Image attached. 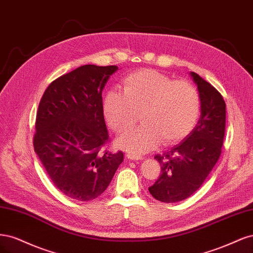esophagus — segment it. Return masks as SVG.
<instances>
[{"mask_svg":"<svg viewBox=\"0 0 253 253\" xmlns=\"http://www.w3.org/2000/svg\"><path fill=\"white\" fill-rule=\"evenodd\" d=\"M127 158L129 160H133V161H138V160H143L144 159L142 156H138V154H135V153H128L127 154Z\"/></svg>","mask_w":253,"mask_h":253,"instance_id":"1","label":"esophagus"}]
</instances>
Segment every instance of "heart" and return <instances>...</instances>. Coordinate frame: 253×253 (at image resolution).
I'll list each match as a JSON object with an SVG mask.
<instances>
[{
	"label": "heart",
	"mask_w": 253,
	"mask_h": 253,
	"mask_svg": "<svg viewBox=\"0 0 253 253\" xmlns=\"http://www.w3.org/2000/svg\"><path fill=\"white\" fill-rule=\"evenodd\" d=\"M121 92L110 89L103 100V112L110 128L124 132L141 112L143 124L124 135L117 144L135 154L147 152L161 142L171 144L188 134L200 113V95L186 81H173L150 69L135 71L122 83Z\"/></svg>",
	"instance_id": "obj_1"
}]
</instances>
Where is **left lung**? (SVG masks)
<instances>
[{
  "label": "left lung",
  "mask_w": 253,
  "mask_h": 253,
  "mask_svg": "<svg viewBox=\"0 0 253 253\" xmlns=\"http://www.w3.org/2000/svg\"><path fill=\"white\" fill-rule=\"evenodd\" d=\"M198 86L201 117L184 140L154 159L162 174L149 192L164 203H177L197 191L221 156L225 134L226 104L222 94L195 72H190Z\"/></svg>",
  "instance_id": "obj_1"
}]
</instances>
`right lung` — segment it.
<instances>
[{
	"instance_id": "right-lung-1",
	"label": "right lung",
	"mask_w": 253,
	"mask_h": 253,
	"mask_svg": "<svg viewBox=\"0 0 253 253\" xmlns=\"http://www.w3.org/2000/svg\"><path fill=\"white\" fill-rule=\"evenodd\" d=\"M118 66L84 65L47 87L37 113L35 151L62 193L87 202L101 195L124 160L100 153L108 141L103 89Z\"/></svg>"
}]
</instances>
